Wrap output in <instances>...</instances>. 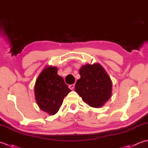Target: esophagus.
I'll return each instance as SVG.
<instances>
[{
	"mask_svg": "<svg viewBox=\"0 0 148 148\" xmlns=\"http://www.w3.org/2000/svg\"><path fill=\"white\" fill-rule=\"evenodd\" d=\"M74 86H75V84H70V85L69 86V88L71 90H73L74 88Z\"/></svg>",
	"mask_w": 148,
	"mask_h": 148,
	"instance_id": "obj_1",
	"label": "esophagus"
}]
</instances>
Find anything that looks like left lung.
Here are the masks:
<instances>
[{"label":"left lung","mask_w":148,"mask_h":148,"mask_svg":"<svg viewBox=\"0 0 148 148\" xmlns=\"http://www.w3.org/2000/svg\"><path fill=\"white\" fill-rule=\"evenodd\" d=\"M81 77L75 85V91L84 102L93 108L103 106L111 96V78L101 65L86 64L80 69Z\"/></svg>","instance_id":"1"}]
</instances>
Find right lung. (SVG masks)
Wrapping results in <instances>:
<instances>
[{
  "label": "right lung",
  "instance_id": "add662e5",
  "mask_svg": "<svg viewBox=\"0 0 148 148\" xmlns=\"http://www.w3.org/2000/svg\"><path fill=\"white\" fill-rule=\"evenodd\" d=\"M57 71L58 69L52 66L44 69L34 87L37 104L49 115H54L58 111L64 97L71 91L64 79L57 74Z\"/></svg>",
  "mask_w": 148,
  "mask_h": 148
}]
</instances>
